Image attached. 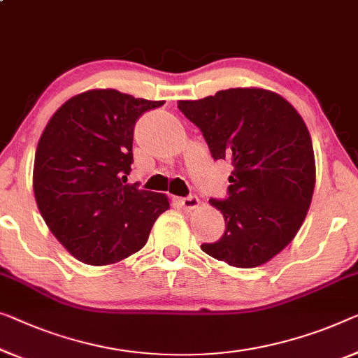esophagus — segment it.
<instances>
[{
	"label": "esophagus",
	"instance_id": "esophagus-1",
	"mask_svg": "<svg viewBox=\"0 0 358 358\" xmlns=\"http://www.w3.org/2000/svg\"><path fill=\"white\" fill-rule=\"evenodd\" d=\"M173 204L181 207L183 210H194L199 207V199L197 196H188V197H173Z\"/></svg>",
	"mask_w": 358,
	"mask_h": 358
}]
</instances>
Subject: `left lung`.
Wrapping results in <instances>:
<instances>
[{
    "instance_id": "obj_1",
    "label": "left lung",
    "mask_w": 358,
    "mask_h": 358,
    "mask_svg": "<svg viewBox=\"0 0 358 358\" xmlns=\"http://www.w3.org/2000/svg\"><path fill=\"white\" fill-rule=\"evenodd\" d=\"M178 109L201 128L213 159L230 161V197L210 199L225 233L201 249L238 268L280 254L302 227L315 188L310 133L294 106L264 88H230Z\"/></svg>"
}]
</instances>
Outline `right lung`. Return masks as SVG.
Segmentation results:
<instances>
[{"mask_svg": "<svg viewBox=\"0 0 358 358\" xmlns=\"http://www.w3.org/2000/svg\"><path fill=\"white\" fill-rule=\"evenodd\" d=\"M148 101L117 90L72 96L43 130L34 162V193L43 220L71 255L110 265L145 246L169 197L124 185L133 162V128Z\"/></svg>", "mask_w": 358, "mask_h": 358, "instance_id": "right-lung-1", "label": "right lung"}]
</instances>
